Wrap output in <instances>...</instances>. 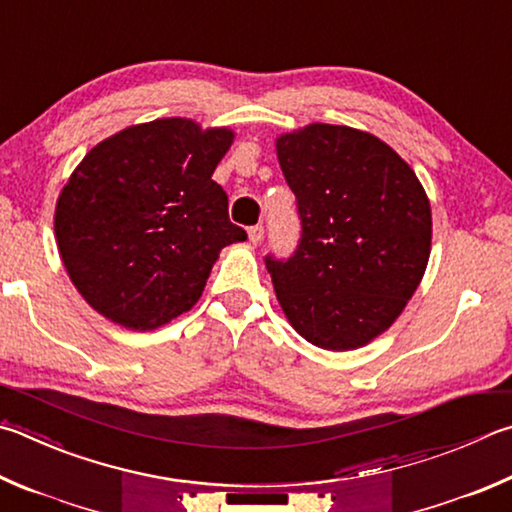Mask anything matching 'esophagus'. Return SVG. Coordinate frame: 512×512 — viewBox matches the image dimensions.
Wrapping results in <instances>:
<instances>
[{"instance_id":"34e87169","label":"esophagus","mask_w":512,"mask_h":512,"mask_svg":"<svg viewBox=\"0 0 512 512\" xmlns=\"http://www.w3.org/2000/svg\"><path fill=\"white\" fill-rule=\"evenodd\" d=\"M248 237H250V241H253V244H259V241L264 239V226H250L248 228Z\"/></svg>"}]
</instances>
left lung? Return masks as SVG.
Listing matches in <instances>:
<instances>
[{
	"instance_id": "obj_1",
	"label": "left lung",
	"mask_w": 512,
	"mask_h": 512,
	"mask_svg": "<svg viewBox=\"0 0 512 512\" xmlns=\"http://www.w3.org/2000/svg\"><path fill=\"white\" fill-rule=\"evenodd\" d=\"M302 235L266 268L288 322L329 351L365 347L392 327L423 280L432 212L392 147L345 125L313 123L277 138Z\"/></svg>"
}]
</instances>
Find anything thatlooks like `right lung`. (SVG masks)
Returning a JSON list of instances; mask_svg holds the SVG:
<instances>
[{
    "label": "right lung",
    "mask_w": 512,
    "mask_h": 512,
    "mask_svg": "<svg viewBox=\"0 0 512 512\" xmlns=\"http://www.w3.org/2000/svg\"><path fill=\"white\" fill-rule=\"evenodd\" d=\"M235 134L159 118L105 138L55 206V239L78 293L127 329L190 311L219 250L246 239L212 172Z\"/></svg>",
    "instance_id": "add662e5"
}]
</instances>
